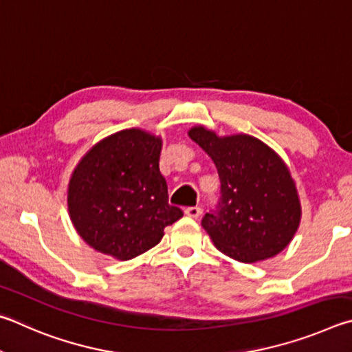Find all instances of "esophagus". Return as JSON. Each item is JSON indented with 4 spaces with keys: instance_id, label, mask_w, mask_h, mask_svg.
<instances>
[{
    "instance_id": "1",
    "label": "esophagus",
    "mask_w": 352,
    "mask_h": 352,
    "mask_svg": "<svg viewBox=\"0 0 352 352\" xmlns=\"http://www.w3.org/2000/svg\"><path fill=\"white\" fill-rule=\"evenodd\" d=\"M186 214L190 218H199L202 214V208L201 207H188V208H186Z\"/></svg>"
}]
</instances>
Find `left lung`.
Segmentation results:
<instances>
[{"label": "left lung", "instance_id": "8db88e82", "mask_svg": "<svg viewBox=\"0 0 352 352\" xmlns=\"http://www.w3.org/2000/svg\"><path fill=\"white\" fill-rule=\"evenodd\" d=\"M188 135L217 165L221 202L202 227L219 252L239 263L278 255L301 221V202L291 170L275 150L250 134L218 135L196 125Z\"/></svg>", "mask_w": 352, "mask_h": 352}]
</instances>
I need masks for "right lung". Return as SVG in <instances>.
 I'll use <instances>...</instances> for the list:
<instances>
[{
  "label": "right lung",
  "instance_id": "1",
  "mask_svg": "<svg viewBox=\"0 0 352 352\" xmlns=\"http://www.w3.org/2000/svg\"><path fill=\"white\" fill-rule=\"evenodd\" d=\"M160 151V135L129 128L98 140L78 160L67 184V213L92 249L128 261L159 244L165 227L182 218L168 204Z\"/></svg>",
  "mask_w": 352,
  "mask_h": 352
}]
</instances>
